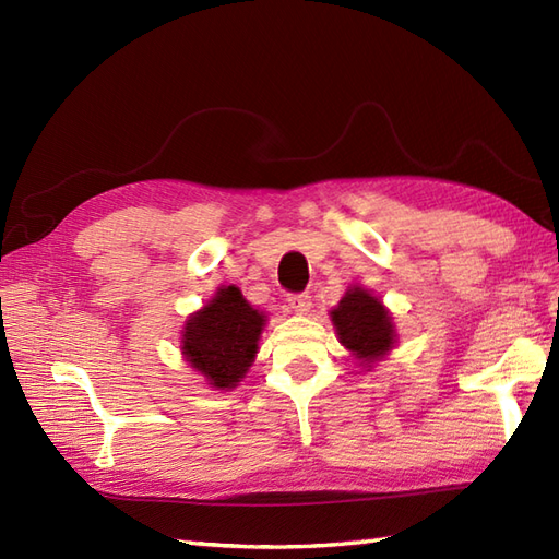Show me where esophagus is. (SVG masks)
Segmentation results:
<instances>
[{"label": "esophagus", "mask_w": 559, "mask_h": 559, "mask_svg": "<svg viewBox=\"0 0 559 559\" xmlns=\"http://www.w3.org/2000/svg\"><path fill=\"white\" fill-rule=\"evenodd\" d=\"M286 302H289V308L294 312H308L310 306H312V298L310 294H289V298H286Z\"/></svg>", "instance_id": "obj_1"}]
</instances>
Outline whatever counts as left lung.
Returning a JSON list of instances; mask_svg holds the SVG:
<instances>
[{
  "label": "left lung",
  "instance_id": "1",
  "mask_svg": "<svg viewBox=\"0 0 559 559\" xmlns=\"http://www.w3.org/2000/svg\"><path fill=\"white\" fill-rule=\"evenodd\" d=\"M341 343L357 354L359 359L373 361L386 349L394 347V324L392 317L382 308V302L368 292L354 286L345 294L331 312Z\"/></svg>",
  "mask_w": 559,
  "mask_h": 559
}]
</instances>
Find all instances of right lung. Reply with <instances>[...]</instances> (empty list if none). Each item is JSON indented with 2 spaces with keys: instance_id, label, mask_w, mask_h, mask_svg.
<instances>
[{
  "instance_id": "add662e5",
  "label": "right lung",
  "mask_w": 559,
  "mask_h": 559,
  "mask_svg": "<svg viewBox=\"0 0 559 559\" xmlns=\"http://www.w3.org/2000/svg\"><path fill=\"white\" fill-rule=\"evenodd\" d=\"M263 314L242 298L238 286L218 289L183 329V354L210 384L233 389L257 354Z\"/></svg>"
}]
</instances>
